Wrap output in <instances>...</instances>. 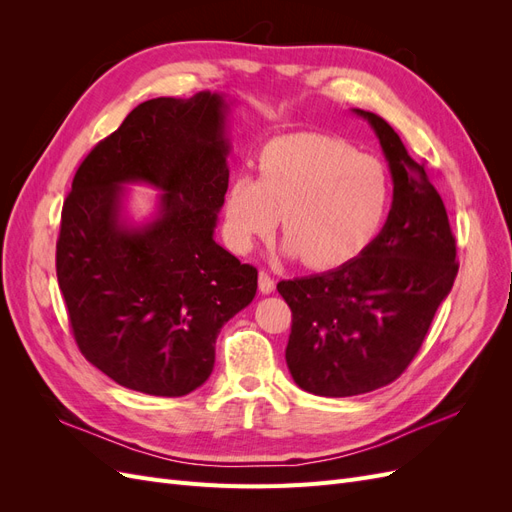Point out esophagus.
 I'll list each match as a JSON object with an SVG mask.
<instances>
[{
	"mask_svg": "<svg viewBox=\"0 0 512 512\" xmlns=\"http://www.w3.org/2000/svg\"><path fill=\"white\" fill-rule=\"evenodd\" d=\"M258 288H260L262 294H271L275 290V280L267 271L258 273Z\"/></svg>",
	"mask_w": 512,
	"mask_h": 512,
	"instance_id": "1",
	"label": "esophagus"
}]
</instances>
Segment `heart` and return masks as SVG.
I'll return each instance as SVG.
<instances>
[{
	"mask_svg": "<svg viewBox=\"0 0 512 512\" xmlns=\"http://www.w3.org/2000/svg\"><path fill=\"white\" fill-rule=\"evenodd\" d=\"M391 175L382 160L342 138L301 132L273 138L260 151V177H232L224 226L237 252L252 250L280 224L284 254L331 269L376 239L391 207Z\"/></svg>",
	"mask_w": 512,
	"mask_h": 512,
	"instance_id": "obj_1",
	"label": "heart"
}]
</instances>
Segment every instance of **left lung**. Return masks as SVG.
Masks as SVG:
<instances>
[{
	"label": "left lung",
	"instance_id": "left-lung-1",
	"mask_svg": "<svg viewBox=\"0 0 512 512\" xmlns=\"http://www.w3.org/2000/svg\"><path fill=\"white\" fill-rule=\"evenodd\" d=\"M374 128L393 177V205L380 235L327 273L277 284L292 309L286 363L303 391L352 397L404 374L421 350L457 277V247L425 164L376 113Z\"/></svg>",
	"mask_w": 512,
	"mask_h": 512
}]
</instances>
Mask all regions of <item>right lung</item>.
I'll return each mask as SVG.
<instances>
[{"label": "right lung", "mask_w": 512, "mask_h": 512, "mask_svg": "<svg viewBox=\"0 0 512 512\" xmlns=\"http://www.w3.org/2000/svg\"><path fill=\"white\" fill-rule=\"evenodd\" d=\"M222 94L153 98L83 160L64 200L57 282L85 359L126 389L183 397L211 376L215 339L252 303L258 271L215 243L228 190ZM160 189L145 225L122 185Z\"/></svg>", "instance_id": "right-lung-1"}]
</instances>
